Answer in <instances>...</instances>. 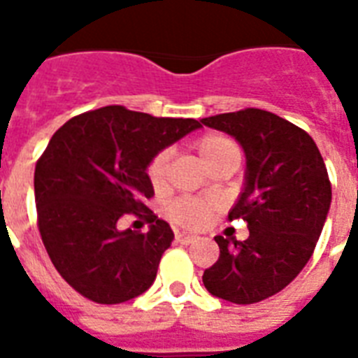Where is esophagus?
Wrapping results in <instances>:
<instances>
[{
  "instance_id": "esophagus-1",
  "label": "esophagus",
  "mask_w": 358,
  "mask_h": 358,
  "mask_svg": "<svg viewBox=\"0 0 358 358\" xmlns=\"http://www.w3.org/2000/svg\"><path fill=\"white\" fill-rule=\"evenodd\" d=\"M195 239H196L195 236L187 234V232H176V241H178V243H182V245L193 243Z\"/></svg>"
}]
</instances>
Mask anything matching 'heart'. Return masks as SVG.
<instances>
[{"label": "heart", "mask_w": 358, "mask_h": 358, "mask_svg": "<svg viewBox=\"0 0 358 358\" xmlns=\"http://www.w3.org/2000/svg\"><path fill=\"white\" fill-rule=\"evenodd\" d=\"M195 152L201 163L204 167H210L221 157L229 156L232 152H238L236 145L230 139L223 135H204L195 143ZM167 162L169 156L165 152L157 154L150 162L146 174L150 180L152 187L156 191L163 189L165 185V176H167ZM212 206L204 201H196V199H178V201L171 202L167 206V215L173 219L174 223L184 224V227H201L206 223L208 215H210Z\"/></svg>", "instance_id": "1"}]
</instances>
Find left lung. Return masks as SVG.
I'll use <instances>...</instances> for the list:
<instances>
[{"instance_id":"1","label":"left lung","mask_w":358,"mask_h":358,"mask_svg":"<svg viewBox=\"0 0 358 358\" xmlns=\"http://www.w3.org/2000/svg\"><path fill=\"white\" fill-rule=\"evenodd\" d=\"M243 148L245 182L229 219H243L249 238L215 236L219 260L202 275L212 295L252 305L286 288L310 260L331 208V182L305 129L264 109L201 120Z\"/></svg>"}]
</instances>
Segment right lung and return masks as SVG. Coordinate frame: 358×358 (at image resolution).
<instances>
[{"label": "right lung", "instance_id": "right-lung-1", "mask_svg": "<svg viewBox=\"0 0 358 358\" xmlns=\"http://www.w3.org/2000/svg\"><path fill=\"white\" fill-rule=\"evenodd\" d=\"M199 128L195 119L108 106L53 134L35 167L38 230L55 269L83 297L119 305L156 280L174 234L143 204L154 195L146 169L163 148ZM124 213L145 217L149 232L120 231Z\"/></svg>", "mask_w": 358, "mask_h": 358}]
</instances>
